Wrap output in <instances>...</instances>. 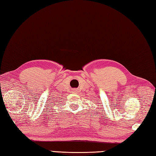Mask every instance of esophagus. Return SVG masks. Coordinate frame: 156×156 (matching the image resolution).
Returning <instances> with one entry per match:
<instances>
[{
    "mask_svg": "<svg viewBox=\"0 0 156 156\" xmlns=\"http://www.w3.org/2000/svg\"><path fill=\"white\" fill-rule=\"evenodd\" d=\"M74 93H76V90L74 91Z\"/></svg>",
    "mask_w": 156,
    "mask_h": 156,
    "instance_id": "34e87169",
    "label": "esophagus"
}]
</instances>
